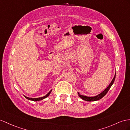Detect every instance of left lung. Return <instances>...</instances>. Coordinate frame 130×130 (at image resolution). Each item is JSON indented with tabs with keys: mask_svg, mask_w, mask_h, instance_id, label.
Returning <instances> with one entry per match:
<instances>
[{
	"mask_svg": "<svg viewBox=\"0 0 130 130\" xmlns=\"http://www.w3.org/2000/svg\"><path fill=\"white\" fill-rule=\"evenodd\" d=\"M115 76H116V72L115 74V76L114 78L112 79V81L111 82L110 84H109V85L107 87H106L104 91H103L101 93L97 95H95L94 97H87V96H86V95H81L78 92V96L81 98H82L83 100H84V101H88V102H92V101H98V100H99L102 99L104 96L107 93V92H108V91L110 88V87H111V86L112 85V84H114V81H115Z\"/></svg>",
	"mask_w": 130,
	"mask_h": 130,
	"instance_id": "obj_1",
	"label": "left lung"
}]
</instances>
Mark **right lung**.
Segmentation results:
<instances>
[{"label":"right lung","mask_w":130,"mask_h":130,"mask_svg":"<svg viewBox=\"0 0 130 130\" xmlns=\"http://www.w3.org/2000/svg\"><path fill=\"white\" fill-rule=\"evenodd\" d=\"M52 91V89L48 93H47L45 96H44V97H39V98H32L27 97H26V96H25V95H24V96H25V97L26 99H27L28 100H30V101H41V100H43V99L46 98V97H48V96L49 95V94H51Z\"/></svg>","instance_id":"add662e5"}]
</instances>
